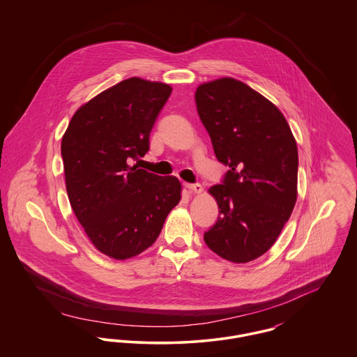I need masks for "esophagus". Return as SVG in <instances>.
<instances>
[{
  "label": "esophagus",
  "mask_w": 357,
  "mask_h": 357,
  "mask_svg": "<svg viewBox=\"0 0 357 357\" xmlns=\"http://www.w3.org/2000/svg\"><path fill=\"white\" fill-rule=\"evenodd\" d=\"M185 187L188 191L195 192V194H199L202 191V186L199 183H185Z\"/></svg>",
  "instance_id": "1"
}]
</instances>
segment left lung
Masks as SVG:
<instances>
[{"instance_id":"obj_1","label":"left lung","mask_w":357,"mask_h":357,"mask_svg":"<svg viewBox=\"0 0 357 357\" xmlns=\"http://www.w3.org/2000/svg\"><path fill=\"white\" fill-rule=\"evenodd\" d=\"M195 102L217 159L229 166L208 190L220 215L204 242L227 261H253L272 248L296 204L294 136L272 102L236 79L199 85Z\"/></svg>"}]
</instances>
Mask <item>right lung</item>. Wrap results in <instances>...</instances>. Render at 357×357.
<instances>
[{"label":"right lung","mask_w":357,"mask_h":357,"mask_svg":"<svg viewBox=\"0 0 357 357\" xmlns=\"http://www.w3.org/2000/svg\"><path fill=\"white\" fill-rule=\"evenodd\" d=\"M170 85L130 77L82 105L61 140L69 202L95 248L127 259L150 248L181 201V182L131 166L150 149V132Z\"/></svg>","instance_id":"1"}]
</instances>
